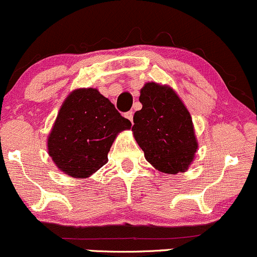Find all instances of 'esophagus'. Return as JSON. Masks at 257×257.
Instances as JSON below:
<instances>
[{"label":"esophagus","instance_id":"esophagus-1","mask_svg":"<svg viewBox=\"0 0 257 257\" xmlns=\"http://www.w3.org/2000/svg\"><path fill=\"white\" fill-rule=\"evenodd\" d=\"M125 118H128L129 120H131V122H133V115H134V112L133 111H129V112H126L125 114Z\"/></svg>","mask_w":257,"mask_h":257}]
</instances>
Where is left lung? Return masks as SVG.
Here are the masks:
<instances>
[{"mask_svg": "<svg viewBox=\"0 0 257 257\" xmlns=\"http://www.w3.org/2000/svg\"><path fill=\"white\" fill-rule=\"evenodd\" d=\"M143 108L134 114L132 128L145 159L167 174L185 172L199 148L191 115L168 85L149 81L140 90Z\"/></svg>", "mask_w": 257, "mask_h": 257, "instance_id": "8db88e82", "label": "left lung"}]
</instances>
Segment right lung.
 Segmentation results:
<instances>
[{"label": "right lung", "mask_w": 257, "mask_h": 257, "mask_svg": "<svg viewBox=\"0 0 257 257\" xmlns=\"http://www.w3.org/2000/svg\"><path fill=\"white\" fill-rule=\"evenodd\" d=\"M113 103L94 87L75 89L62 103L47 139L53 163L73 178H87L108 161L120 132L131 129Z\"/></svg>", "instance_id": "add662e5"}]
</instances>
